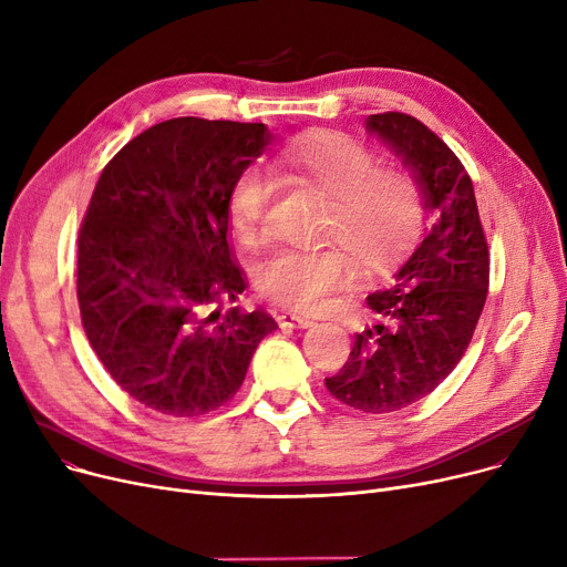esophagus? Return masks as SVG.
<instances>
[{
    "instance_id": "1",
    "label": "esophagus",
    "mask_w": 567,
    "mask_h": 567,
    "mask_svg": "<svg viewBox=\"0 0 567 567\" xmlns=\"http://www.w3.org/2000/svg\"><path fill=\"white\" fill-rule=\"evenodd\" d=\"M278 319L282 326H291V329H308V326H312L310 317L296 315V312H282Z\"/></svg>"
}]
</instances>
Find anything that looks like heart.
I'll return each mask as SVG.
<instances>
[{"instance_id": "obj_1", "label": "heart", "mask_w": 567, "mask_h": 567, "mask_svg": "<svg viewBox=\"0 0 567 567\" xmlns=\"http://www.w3.org/2000/svg\"><path fill=\"white\" fill-rule=\"evenodd\" d=\"M276 165L306 188L329 197L321 241L340 248L278 250L252 266L255 287L280 306L315 312L355 274L391 266L421 231L423 212L402 172L381 167L363 142L342 133H310L287 142ZM274 197V182L250 165L236 174L227 193V218L238 241L255 246Z\"/></svg>"}]
</instances>
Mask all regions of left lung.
<instances>
[{"label":"left lung","instance_id":"8db88e82","mask_svg":"<svg viewBox=\"0 0 567 567\" xmlns=\"http://www.w3.org/2000/svg\"><path fill=\"white\" fill-rule=\"evenodd\" d=\"M365 128L411 169L427 229L395 282L368 296L379 321L355 333L326 389L359 411L391 413L430 395L462 361L487 299L489 252L471 176L451 146L404 112L370 114Z\"/></svg>","mask_w":567,"mask_h":567}]
</instances>
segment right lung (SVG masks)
Returning a JSON list of instances; mask_svg holds the SVG:
<instances>
[{"label":"right lung","mask_w":567,"mask_h":567,"mask_svg":"<svg viewBox=\"0 0 567 567\" xmlns=\"http://www.w3.org/2000/svg\"><path fill=\"white\" fill-rule=\"evenodd\" d=\"M271 140L264 124L176 116L133 137L103 169L78 236L84 333L110 377L174 419L241 389L264 310H223L246 289L227 244V193Z\"/></svg>","instance_id":"right-lung-1"}]
</instances>
